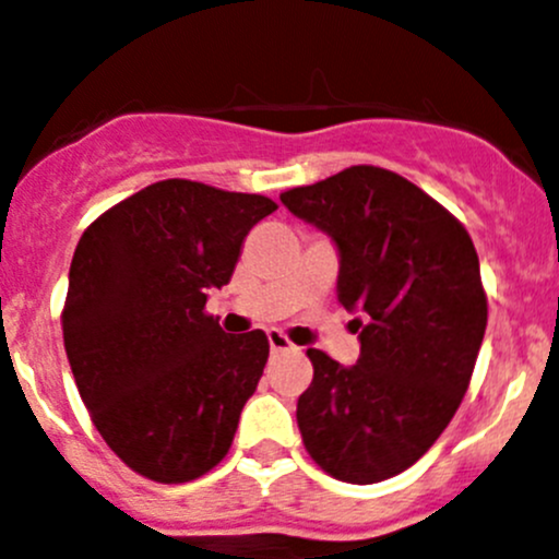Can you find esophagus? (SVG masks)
<instances>
[{
  "mask_svg": "<svg viewBox=\"0 0 559 559\" xmlns=\"http://www.w3.org/2000/svg\"><path fill=\"white\" fill-rule=\"evenodd\" d=\"M267 342H270V350L273 353H289V350H297L295 344L289 342V338L284 336L281 331H267Z\"/></svg>",
  "mask_w": 559,
  "mask_h": 559,
  "instance_id": "esophagus-1",
  "label": "esophagus"
}]
</instances>
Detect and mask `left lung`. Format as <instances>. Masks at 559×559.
<instances>
[{
  "label": "left lung",
  "mask_w": 559,
  "mask_h": 559,
  "mask_svg": "<svg viewBox=\"0 0 559 559\" xmlns=\"http://www.w3.org/2000/svg\"><path fill=\"white\" fill-rule=\"evenodd\" d=\"M281 203L333 239L338 304L364 311L353 367L309 350L297 427L322 472L380 483L436 444L466 394L488 322L477 250L441 203L374 165L281 192Z\"/></svg>",
  "instance_id": "1"
}]
</instances>
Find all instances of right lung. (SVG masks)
Returning <instances> with one entry per match:
<instances>
[{"mask_svg": "<svg viewBox=\"0 0 559 559\" xmlns=\"http://www.w3.org/2000/svg\"><path fill=\"white\" fill-rule=\"evenodd\" d=\"M264 195L168 179L115 203L74 250L62 342L109 450L179 485L226 457L270 356L264 331L228 336L203 311L234 275Z\"/></svg>", "mask_w": 559, "mask_h": 559, "instance_id": "obj_1", "label": "right lung"}]
</instances>
